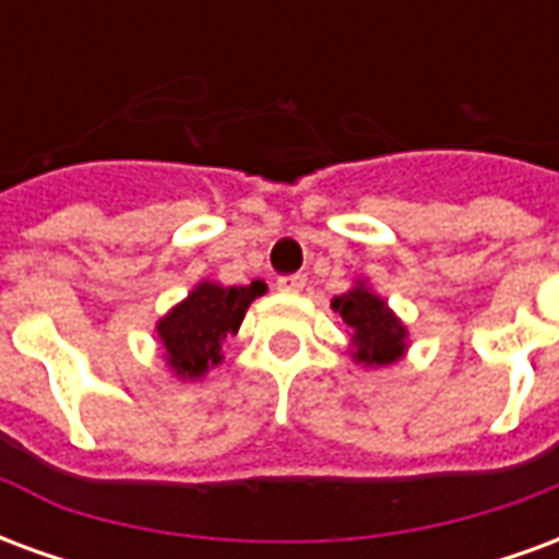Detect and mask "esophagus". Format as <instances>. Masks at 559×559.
I'll use <instances>...</instances> for the list:
<instances>
[{"instance_id":"obj_1","label":"esophagus","mask_w":559,"mask_h":559,"mask_svg":"<svg viewBox=\"0 0 559 559\" xmlns=\"http://www.w3.org/2000/svg\"><path fill=\"white\" fill-rule=\"evenodd\" d=\"M308 278H305L302 272H293V275H281L278 278V290L284 293H302Z\"/></svg>"}]
</instances>
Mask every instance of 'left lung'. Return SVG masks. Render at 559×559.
<instances>
[{
	"mask_svg": "<svg viewBox=\"0 0 559 559\" xmlns=\"http://www.w3.org/2000/svg\"><path fill=\"white\" fill-rule=\"evenodd\" d=\"M332 308L353 329V341L359 344L356 359L365 365H389L404 353V326L389 314L383 299L356 287L347 296H338Z\"/></svg>",
	"mask_w": 559,
	"mask_h": 559,
	"instance_id": "left-lung-1",
	"label": "left lung"
}]
</instances>
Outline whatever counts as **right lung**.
<instances>
[{
    "label": "right lung",
    "mask_w": 559,
    "mask_h": 559,
    "mask_svg": "<svg viewBox=\"0 0 559 559\" xmlns=\"http://www.w3.org/2000/svg\"><path fill=\"white\" fill-rule=\"evenodd\" d=\"M266 293L263 281L248 287L200 284L182 305L158 323V335L167 350V362L176 374L200 377L209 365L221 362V344L242 323L248 305Z\"/></svg>",
    "instance_id": "obj_1"
}]
</instances>
